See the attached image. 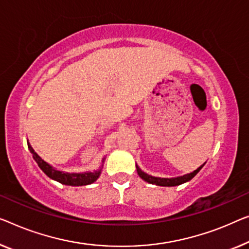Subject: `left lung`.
I'll list each match as a JSON object with an SVG mask.
<instances>
[{"label": "left lung", "mask_w": 249, "mask_h": 249, "mask_svg": "<svg viewBox=\"0 0 249 249\" xmlns=\"http://www.w3.org/2000/svg\"><path fill=\"white\" fill-rule=\"evenodd\" d=\"M205 164H206V162L203 163L202 165H200L198 169L195 170L194 172L184 174V176H181V177H177V178H159V177L150 176V174H147L144 171H142L137 164H136V171L141 179H143L144 181H146V182H148V183L161 185V187H176V185H180L182 183L188 182V181H190L192 178H195L196 174L203 168V165Z\"/></svg>", "instance_id": "left-lung-1"}]
</instances>
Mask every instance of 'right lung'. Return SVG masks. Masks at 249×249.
Returning a JSON list of instances; mask_svg holds the SVG:
<instances>
[{"label":"right lung","mask_w":249,"mask_h":249,"mask_svg":"<svg viewBox=\"0 0 249 249\" xmlns=\"http://www.w3.org/2000/svg\"><path fill=\"white\" fill-rule=\"evenodd\" d=\"M28 147L30 152L32 153V157L35 159V161L38 163L39 168L41 169L42 171L50 178V179L58 181V182L66 185H73V187H79V185H87V184L94 183L95 181L98 179L99 176H101L104 161H105V158H104L102 161V165L99 166L98 170H95L94 172L88 171V172H81V173H68L65 171H59V170L53 168V165H50L49 163H47L46 161L42 160V159L36 153L32 146L30 145L29 141H28Z\"/></svg>","instance_id":"1"}]
</instances>
